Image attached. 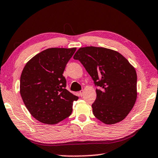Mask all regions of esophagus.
<instances>
[{"instance_id":"esophagus-1","label":"esophagus","mask_w":158,"mask_h":158,"mask_svg":"<svg viewBox=\"0 0 158 158\" xmlns=\"http://www.w3.org/2000/svg\"><path fill=\"white\" fill-rule=\"evenodd\" d=\"M83 95H84V90H81V91H79V95L81 96V97H82Z\"/></svg>"}]
</instances>
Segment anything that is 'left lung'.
<instances>
[{
	"label": "left lung",
	"mask_w": 158,
	"mask_h": 158,
	"mask_svg": "<svg viewBox=\"0 0 158 158\" xmlns=\"http://www.w3.org/2000/svg\"><path fill=\"white\" fill-rule=\"evenodd\" d=\"M90 74L97 97L92 105L94 116L105 124L123 120L137 100V73L126 58L103 47L79 48L74 56Z\"/></svg>",
	"instance_id": "8db88e82"
}]
</instances>
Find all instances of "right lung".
Instances as JSON below:
<instances>
[{
    "mask_svg": "<svg viewBox=\"0 0 158 158\" xmlns=\"http://www.w3.org/2000/svg\"><path fill=\"white\" fill-rule=\"evenodd\" d=\"M76 48H49L26 64L20 94L30 114L42 123L53 125L70 116L78 97L69 92L63 75Z\"/></svg>",
    "mask_w": 158,
    "mask_h": 158,
    "instance_id": "right-lung-1",
    "label": "right lung"
}]
</instances>
